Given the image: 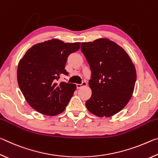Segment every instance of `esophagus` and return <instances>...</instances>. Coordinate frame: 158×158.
I'll return each instance as SVG.
<instances>
[{
  "label": "esophagus",
  "instance_id": "esophagus-1",
  "mask_svg": "<svg viewBox=\"0 0 158 158\" xmlns=\"http://www.w3.org/2000/svg\"><path fill=\"white\" fill-rule=\"evenodd\" d=\"M87 85L86 82H85V81H83L82 84H77V89H80V88H81L82 86H85V85Z\"/></svg>",
  "mask_w": 158,
  "mask_h": 158
}]
</instances>
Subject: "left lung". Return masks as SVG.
Wrapping results in <instances>:
<instances>
[{
    "mask_svg": "<svg viewBox=\"0 0 158 158\" xmlns=\"http://www.w3.org/2000/svg\"><path fill=\"white\" fill-rule=\"evenodd\" d=\"M81 50L90 65L91 97L85 102L90 113L111 117L132 98L137 79L135 65L127 52L106 38L82 42Z\"/></svg>",
    "mask_w": 158,
    "mask_h": 158,
    "instance_id": "left-lung-1",
    "label": "left lung"
}]
</instances>
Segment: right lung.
I'll list each match as a JSON object with an SVG mask.
<instances>
[{
    "instance_id": "obj_1",
    "label": "right lung",
    "mask_w": 158,
    "mask_h": 158,
    "mask_svg": "<svg viewBox=\"0 0 158 158\" xmlns=\"http://www.w3.org/2000/svg\"><path fill=\"white\" fill-rule=\"evenodd\" d=\"M80 42L65 43L58 39L33 45L19 60L17 81L21 93L32 108L46 116H56L65 110L76 84L58 83L68 57L78 51Z\"/></svg>"
}]
</instances>
